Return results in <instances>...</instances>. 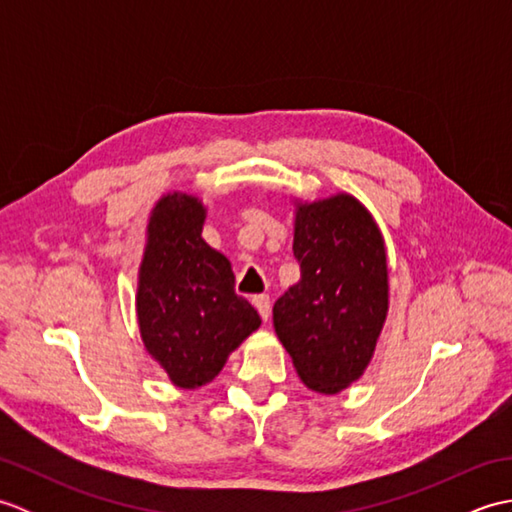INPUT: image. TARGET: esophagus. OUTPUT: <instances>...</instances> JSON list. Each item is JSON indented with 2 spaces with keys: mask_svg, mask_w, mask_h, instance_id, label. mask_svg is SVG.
Instances as JSON below:
<instances>
[{
  "mask_svg": "<svg viewBox=\"0 0 512 512\" xmlns=\"http://www.w3.org/2000/svg\"><path fill=\"white\" fill-rule=\"evenodd\" d=\"M253 306L257 308L259 317H262L264 321H268V317H270V297H268V295H257V297H253Z\"/></svg>",
  "mask_w": 512,
  "mask_h": 512,
  "instance_id": "34e87169",
  "label": "esophagus"
}]
</instances>
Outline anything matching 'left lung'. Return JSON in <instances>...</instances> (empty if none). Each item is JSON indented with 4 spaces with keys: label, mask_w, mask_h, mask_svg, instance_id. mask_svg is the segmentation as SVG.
Returning <instances> with one entry per match:
<instances>
[{
    "label": "left lung",
    "mask_w": 512,
    "mask_h": 512,
    "mask_svg": "<svg viewBox=\"0 0 512 512\" xmlns=\"http://www.w3.org/2000/svg\"><path fill=\"white\" fill-rule=\"evenodd\" d=\"M301 279L281 295L273 323L301 383L332 396L365 374L389 310L385 239L350 193L295 200L292 239Z\"/></svg>",
    "instance_id": "obj_1"
}]
</instances>
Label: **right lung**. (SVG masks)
I'll return each mask as SVG.
<instances>
[{"instance_id": "1", "label": "right lung", "mask_w": 512, "mask_h": 512, "mask_svg": "<svg viewBox=\"0 0 512 512\" xmlns=\"http://www.w3.org/2000/svg\"><path fill=\"white\" fill-rule=\"evenodd\" d=\"M206 206L171 191L154 204L138 268L136 317L149 356L180 389H198L259 325L231 262L202 239Z\"/></svg>"}]
</instances>
